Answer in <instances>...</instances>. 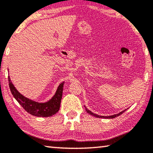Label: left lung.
I'll return each instance as SVG.
<instances>
[{
    "label": "left lung",
    "instance_id": "1",
    "mask_svg": "<svg viewBox=\"0 0 153 153\" xmlns=\"http://www.w3.org/2000/svg\"><path fill=\"white\" fill-rule=\"evenodd\" d=\"M85 108H86V111H87V113H89L90 115H92V116H94V117H98V118H105V119H113V118H115V117H118V116H120V115H121V114H122L123 112H125V111L127 110V109L123 110V111H121V112L119 113H117V114H115V115H110V116H100V115H97V114L93 113L91 112V111H90V110L88 109V108H87L86 107H85Z\"/></svg>",
    "mask_w": 153,
    "mask_h": 153
}]
</instances>
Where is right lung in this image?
Returning a JSON list of instances; mask_svg holds the SVG:
<instances>
[{
    "mask_svg": "<svg viewBox=\"0 0 153 153\" xmlns=\"http://www.w3.org/2000/svg\"><path fill=\"white\" fill-rule=\"evenodd\" d=\"M8 79L9 88L13 96L20 105L30 115L36 117H51L59 111L63 94L64 82L59 84L55 95L50 100L46 102H38L21 94L12 84L9 76Z\"/></svg>",
    "mask_w": 153,
    "mask_h": 153,
    "instance_id": "1",
    "label": "right lung"
}]
</instances>
